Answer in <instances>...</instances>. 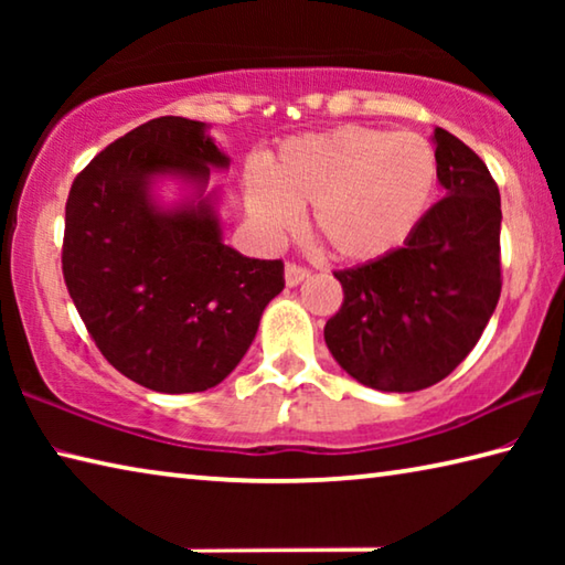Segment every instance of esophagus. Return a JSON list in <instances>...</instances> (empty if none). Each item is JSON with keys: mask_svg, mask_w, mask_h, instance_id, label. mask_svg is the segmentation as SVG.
Here are the masks:
<instances>
[{"mask_svg": "<svg viewBox=\"0 0 565 565\" xmlns=\"http://www.w3.org/2000/svg\"><path fill=\"white\" fill-rule=\"evenodd\" d=\"M284 279H286V286L294 289V286H299L303 279H309V269H303V266H296V264H286Z\"/></svg>", "mask_w": 565, "mask_h": 565, "instance_id": "1", "label": "esophagus"}]
</instances>
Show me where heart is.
Here are the masks:
<instances>
[{"instance_id": "1", "label": "heart", "mask_w": 565, "mask_h": 565, "mask_svg": "<svg viewBox=\"0 0 565 565\" xmlns=\"http://www.w3.org/2000/svg\"><path fill=\"white\" fill-rule=\"evenodd\" d=\"M438 159L414 131L339 127L284 141L266 171L246 179L254 226L279 242L311 209V226L347 262L381 259L406 244L434 202Z\"/></svg>"}]
</instances>
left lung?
<instances>
[{"label":"left lung","mask_w":565,"mask_h":565,"mask_svg":"<svg viewBox=\"0 0 565 565\" xmlns=\"http://www.w3.org/2000/svg\"><path fill=\"white\" fill-rule=\"evenodd\" d=\"M438 184L404 246L333 276L343 303L323 339L359 384L408 394L438 384L481 339L501 296V196L461 139L434 129Z\"/></svg>","instance_id":"1"}]
</instances>
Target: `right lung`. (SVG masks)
I'll list each match as a JSON object with an SVG mask.
<instances>
[{"instance_id": "add662e5", "label": "right lung", "mask_w": 565, "mask_h": 565, "mask_svg": "<svg viewBox=\"0 0 565 565\" xmlns=\"http://www.w3.org/2000/svg\"><path fill=\"white\" fill-rule=\"evenodd\" d=\"M232 159L204 121L159 117L124 134L74 179L62 269L72 301L114 369L159 394H196L232 374L284 289L279 259L224 244ZM174 183L180 196L158 191Z\"/></svg>"}]
</instances>
